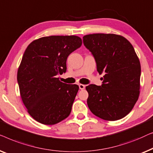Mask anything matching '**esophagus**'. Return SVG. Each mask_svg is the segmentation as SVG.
Returning <instances> with one entry per match:
<instances>
[{
  "label": "esophagus",
  "mask_w": 153,
  "mask_h": 153,
  "mask_svg": "<svg viewBox=\"0 0 153 153\" xmlns=\"http://www.w3.org/2000/svg\"><path fill=\"white\" fill-rule=\"evenodd\" d=\"M79 89H81V90L85 89V85H82V84H79Z\"/></svg>",
  "instance_id": "obj_1"
}]
</instances>
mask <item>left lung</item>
Masks as SVG:
<instances>
[{"instance_id": "left-lung-1", "label": "left lung", "mask_w": 153, "mask_h": 153, "mask_svg": "<svg viewBox=\"0 0 153 153\" xmlns=\"http://www.w3.org/2000/svg\"><path fill=\"white\" fill-rule=\"evenodd\" d=\"M86 48L95 58L101 86L86 87L88 107L96 117L117 120L130 112L140 93L141 64L132 45L115 34H91L83 36Z\"/></svg>"}]
</instances>
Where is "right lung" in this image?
I'll list each match as a JSON object with an SVG mask.
<instances>
[{
    "mask_svg": "<svg viewBox=\"0 0 153 153\" xmlns=\"http://www.w3.org/2000/svg\"><path fill=\"white\" fill-rule=\"evenodd\" d=\"M82 43L74 35L44 36L25 51L17 81L27 112L40 123L54 125L69 116L79 87L62 82L57 76L66 71L68 56Z\"/></svg>",
    "mask_w": 153,
    "mask_h": 153,
    "instance_id": "obj_1",
    "label": "right lung"
}]
</instances>
